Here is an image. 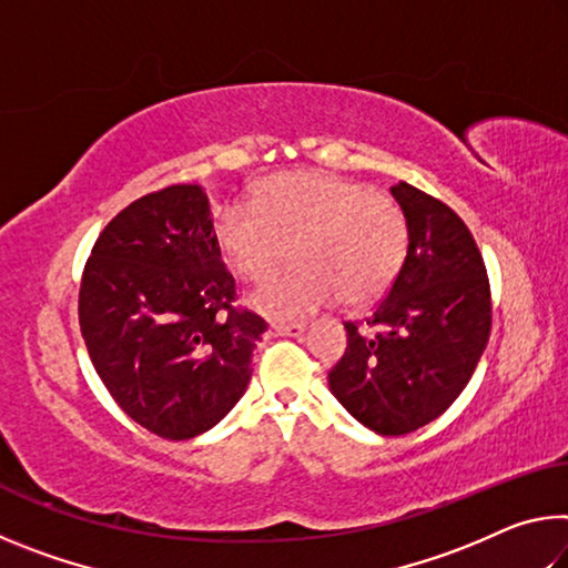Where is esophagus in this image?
I'll list each match as a JSON object with an SVG mask.
<instances>
[{
  "label": "esophagus",
  "mask_w": 568,
  "mask_h": 568,
  "mask_svg": "<svg viewBox=\"0 0 568 568\" xmlns=\"http://www.w3.org/2000/svg\"><path fill=\"white\" fill-rule=\"evenodd\" d=\"M271 331L275 335H291V338H297V335L305 333V323H273Z\"/></svg>",
  "instance_id": "34e87169"
}]
</instances>
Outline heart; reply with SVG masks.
<instances>
[{"label":"heart","mask_w":568,"mask_h":568,"mask_svg":"<svg viewBox=\"0 0 568 568\" xmlns=\"http://www.w3.org/2000/svg\"><path fill=\"white\" fill-rule=\"evenodd\" d=\"M253 207L215 217L217 245L235 271L263 281L293 255L297 267L250 297L271 318H297L335 295L368 305L388 291L408 250L406 217L390 197L328 172H283L263 180Z\"/></svg>","instance_id":"1"}]
</instances>
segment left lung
I'll list each match as a JSON object with an SVG mask.
<instances>
[{"instance_id":"1","label":"left lung","mask_w":568,"mask_h":568,"mask_svg":"<svg viewBox=\"0 0 568 568\" xmlns=\"http://www.w3.org/2000/svg\"><path fill=\"white\" fill-rule=\"evenodd\" d=\"M408 250L388 293L345 323L348 348L328 373L341 406L381 436L436 420L474 376L491 333V287L474 235L454 210L398 182Z\"/></svg>"}]
</instances>
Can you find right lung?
Masks as SVG:
<instances>
[{"instance_id":"right-lung-1","label":"right lung","mask_w":568,"mask_h":568,"mask_svg":"<svg viewBox=\"0 0 568 568\" xmlns=\"http://www.w3.org/2000/svg\"><path fill=\"white\" fill-rule=\"evenodd\" d=\"M233 303L203 187L150 192L110 220L82 273L80 328L134 423L187 440L243 398L267 325Z\"/></svg>"}]
</instances>
